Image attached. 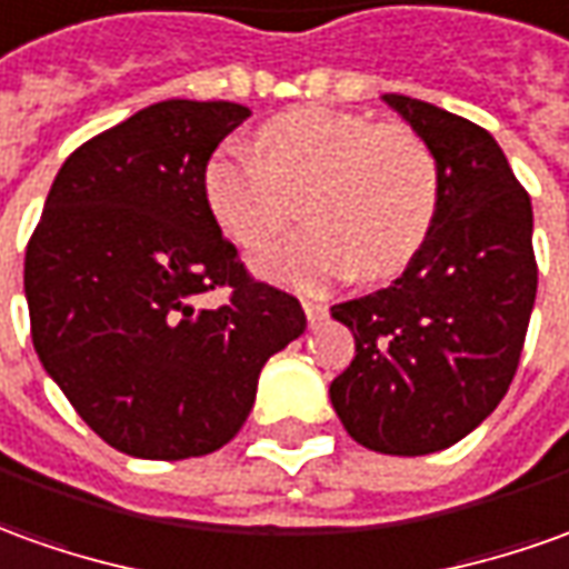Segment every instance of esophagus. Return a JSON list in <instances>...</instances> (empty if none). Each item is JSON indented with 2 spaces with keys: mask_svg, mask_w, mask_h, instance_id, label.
<instances>
[{
  "mask_svg": "<svg viewBox=\"0 0 569 569\" xmlns=\"http://www.w3.org/2000/svg\"><path fill=\"white\" fill-rule=\"evenodd\" d=\"M303 312H307L309 325H319L325 319V307L316 300H303Z\"/></svg>",
  "mask_w": 569,
  "mask_h": 569,
  "instance_id": "1",
  "label": "esophagus"
}]
</instances>
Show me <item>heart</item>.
<instances>
[{"label": "heart", "instance_id": "b5f03b06", "mask_svg": "<svg viewBox=\"0 0 569 569\" xmlns=\"http://www.w3.org/2000/svg\"><path fill=\"white\" fill-rule=\"evenodd\" d=\"M203 198L241 247H260L297 213L309 226L253 257L269 281L319 291L335 278L381 281L427 244L440 170L418 132L378 127L362 113L291 108L266 120L257 148L226 144L203 167Z\"/></svg>", "mask_w": 569, "mask_h": 569}]
</instances>
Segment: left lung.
Instances as JSON below:
<instances>
[{
    "label": "left lung",
    "instance_id": "left-lung-1",
    "mask_svg": "<svg viewBox=\"0 0 569 569\" xmlns=\"http://www.w3.org/2000/svg\"><path fill=\"white\" fill-rule=\"evenodd\" d=\"M381 101L433 151L440 207L393 284L331 307L356 356L328 397L371 452L430 456L483 425L515 378L536 303L532 207L487 129L418 98Z\"/></svg>",
    "mask_w": 569,
    "mask_h": 569
}]
</instances>
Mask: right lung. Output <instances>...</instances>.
Returning <instances> with one entry per match:
<instances>
[{
  "label": "right lung",
  "mask_w": 569,
  "mask_h": 569,
  "mask_svg": "<svg viewBox=\"0 0 569 569\" xmlns=\"http://www.w3.org/2000/svg\"><path fill=\"white\" fill-rule=\"evenodd\" d=\"M250 111L170 98L77 148L27 244L23 293L46 375L117 452H217L269 356L307 331L291 293L247 276L203 198V167ZM233 288L226 308L197 303Z\"/></svg>",
  "instance_id": "1"
}]
</instances>
